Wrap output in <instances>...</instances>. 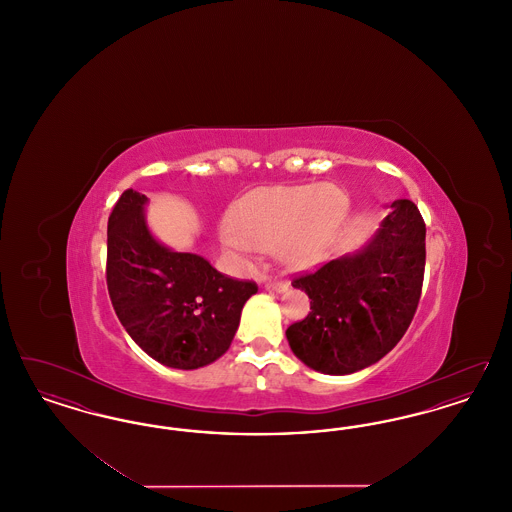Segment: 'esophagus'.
Listing matches in <instances>:
<instances>
[{
	"label": "esophagus",
	"instance_id": "esophagus-1",
	"mask_svg": "<svg viewBox=\"0 0 512 512\" xmlns=\"http://www.w3.org/2000/svg\"><path fill=\"white\" fill-rule=\"evenodd\" d=\"M265 288L272 290V292L282 293L290 288V284H288L286 280H268L267 284H265Z\"/></svg>",
	"mask_w": 512,
	"mask_h": 512
}]
</instances>
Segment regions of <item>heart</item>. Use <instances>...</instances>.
<instances>
[{
	"label": "heart",
	"mask_w": 512,
	"mask_h": 512,
	"mask_svg": "<svg viewBox=\"0 0 512 512\" xmlns=\"http://www.w3.org/2000/svg\"><path fill=\"white\" fill-rule=\"evenodd\" d=\"M345 207V195L328 184L257 188L232 205L220 242L244 257L276 247L284 263L303 267L340 224Z\"/></svg>",
	"instance_id": "heart-1"
}]
</instances>
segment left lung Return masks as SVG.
<instances>
[{
    "mask_svg": "<svg viewBox=\"0 0 512 512\" xmlns=\"http://www.w3.org/2000/svg\"><path fill=\"white\" fill-rule=\"evenodd\" d=\"M424 265V219L413 201H393L365 249L293 278L311 299V313L286 330L295 357L336 376L378 363L413 320Z\"/></svg>",
    "mask_w": 512,
    "mask_h": 512,
    "instance_id": "1",
    "label": "left lung"
}]
</instances>
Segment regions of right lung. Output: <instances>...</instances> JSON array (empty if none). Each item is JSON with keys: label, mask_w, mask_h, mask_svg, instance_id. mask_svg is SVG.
Returning a JSON list of instances; mask_svg holds the SVG:
<instances>
[{"label": "right lung", "mask_w": 512, "mask_h": 512, "mask_svg": "<svg viewBox=\"0 0 512 512\" xmlns=\"http://www.w3.org/2000/svg\"><path fill=\"white\" fill-rule=\"evenodd\" d=\"M147 197L122 192L107 222V290L124 330L161 365L194 370L224 355L257 284L220 274L147 230Z\"/></svg>", "instance_id": "add662e5"}]
</instances>
